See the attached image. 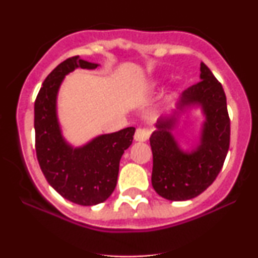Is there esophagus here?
<instances>
[{"mask_svg": "<svg viewBox=\"0 0 258 258\" xmlns=\"http://www.w3.org/2000/svg\"><path fill=\"white\" fill-rule=\"evenodd\" d=\"M149 138V132L144 128H137L135 133V141L137 142H146Z\"/></svg>", "mask_w": 258, "mask_h": 258, "instance_id": "esophagus-1", "label": "esophagus"}]
</instances>
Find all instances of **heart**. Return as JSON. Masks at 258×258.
Wrapping results in <instances>:
<instances>
[{
  "instance_id": "heart-1",
  "label": "heart",
  "mask_w": 258,
  "mask_h": 258,
  "mask_svg": "<svg viewBox=\"0 0 258 258\" xmlns=\"http://www.w3.org/2000/svg\"><path fill=\"white\" fill-rule=\"evenodd\" d=\"M159 85H160V82H159V81L150 82V84L147 86V90H148V91H153V90H155V88H158V87H159Z\"/></svg>"
}]
</instances>
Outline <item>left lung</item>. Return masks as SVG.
Wrapping results in <instances>:
<instances>
[{
	"instance_id": "8db88e82",
	"label": "left lung",
	"mask_w": 258,
	"mask_h": 258,
	"mask_svg": "<svg viewBox=\"0 0 258 258\" xmlns=\"http://www.w3.org/2000/svg\"><path fill=\"white\" fill-rule=\"evenodd\" d=\"M200 82L186 88L176 109L156 121L150 136L153 152V188L171 201L190 200L214 183L226 160L230 139V120L223 87L205 64H200ZM200 106L206 121L201 141L189 152L180 149L172 135L180 113Z\"/></svg>"
}]
</instances>
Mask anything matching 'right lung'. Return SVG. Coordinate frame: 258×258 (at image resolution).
<instances>
[{
  "label": "right lung",
  "mask_w": 258,
  "mask_h": 258,
  "mask_svg": "<svg viewBox=\"0 0 258 258\" xmlns=\"http://www.w3.org/2000/svg\"><path fill=\"white\" fill-rule=\"evenodd\" d=\"M79 55L68 58L52 70L35 100V148L47 182L74 204L93 206L114 191L120 159L132 144L135 127L97 136L81 147H73L61 135L57 114L59 87L65 76L78 68L96 69Z\"/></svg>",
  "instance_id": "obj_1"
}]
</instances>
